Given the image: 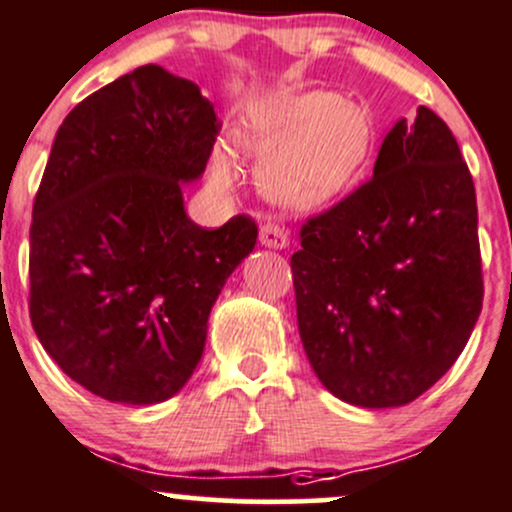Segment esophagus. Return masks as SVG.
I'll use <instances>...</instances> for the list:
<instances>
[{"instance_id":"esophagus-1","label":"esophagus","mask_w":512,"mask_h":512,"mask_svg":"<svg viewBox=\"0 0 512 512\" xmlns=\"http://www.w3.org/2000/svg\"><path fill=\"white\" fill-rule=\"evenodd\" d=\"M260 243L265 247H274V250H282V247L289 245V233L279 223H265L260 228Z\"/></svg>"}]
</instances>
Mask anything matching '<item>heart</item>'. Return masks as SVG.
<instances>
[{
    "label": "heart",
    "instance_id": "obj_1",
    "mask_svg": "<svg viewBox=\"0 0 512 512\" xmlns=\"http://www.w3.org/2000/svg\"><path fill=\"white\" fill-rule=\"evenodd\" d=\"M374 143L369 111L325 89L260 101L240 131V145L260 167L262 192L286 209H308L338 194L367 165ZM211 179L218 189L235 184L228 153L211 157Z\"/></svg>",
    "mask_w": 512,
    "mask_h": 512
}]
</instances>
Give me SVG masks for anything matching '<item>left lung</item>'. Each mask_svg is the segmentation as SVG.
<instances>
[{
	"label": "left lung",
	"mask_w": 512,
	"mask_h": 512,
	"mask_svg": "<svg viewBox=\"0 0 512 512\" xmlns=\"http://www.w3.org/2000/svg\"><path fill=\"white\" fill-rule=\"evenodd\" d=\"M296 318L313 372L362 408L406 406L457 357L484 303L479 213L452 131L418 106L374 177L301 226Z\"/></svg>",
	"instance_id": "8db88e82"
}]
</instances>
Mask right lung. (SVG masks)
<instances>
[{"instance_id": "right-lung-1", "label": "right lung", "mask_w": 512, "mask_h": 512, "mask_svg": "<svg viewBox=\"0 0 512 512\" xmlns=\"http://www.w3.org/2000/svg\"><path fill=\"white\" fill-rule=\"evenodd\" d=\"M221 123L194 82L143 65L65 116L33 201L28 313L43 350L111 403L172 398L204 355L211 306L257 243L233 216L196 226Z\"/></svg>"}]
</instances>
